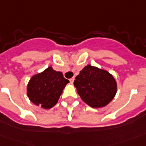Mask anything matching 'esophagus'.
Segmentation results:
<instances>
[{
  "mask_svg": "<svg viewBox=\"0 0 146 146\" xmlns=\"http://www.w3.org/2000/svg\"><path fill=\"white\" fill-rule=\"evenodd\" d=\"M69 80H70V82H71V83H74V81H75V78L73 77V78H71V79H70Z\"/></svg>",
  "mask_w": 146,
  "mask_h": 146,
  "instance_id": "esophagus-1",
  "label": "esophagus"
}]
</instances>
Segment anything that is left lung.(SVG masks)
Wrapping results in <instances>:
<instances>
[{
  "mask_svg": "<svg viewBox=\"0 0 146 146\" xmlns=\"http://www.w3.org/2000/svg\"><path fill=\"white\" fill-rule=\"evenodd\" d=\"M74 85L83 102L93 108L106 106L117 92V83L112 75L91 65L80 71Z\"/></svg>",
  "mask_w": 146,
  "mask_h": 146,
  "instance_id": "left-lung-1",
  "label": "left lung"
}]
</instances>
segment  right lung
Listing matches in <instances>:
<instances>
[{
	"label": "right lung",
	"mask_w": 146,
	"mask_h": 146,
	"mask_svg": "<svg viewBox=\"0 0 146 146\" xmlns=\"http://www.w3.org/2000/svg\"><path fill=\"white\" fill-rule=\"evenodd\" d=\"M69 80L63 77V73L56 71L52 67L30 79L27 94L30 101L44 109H50L56 105Z\"/></svg>",
	"instance_id": "1"
}]
</instances>
